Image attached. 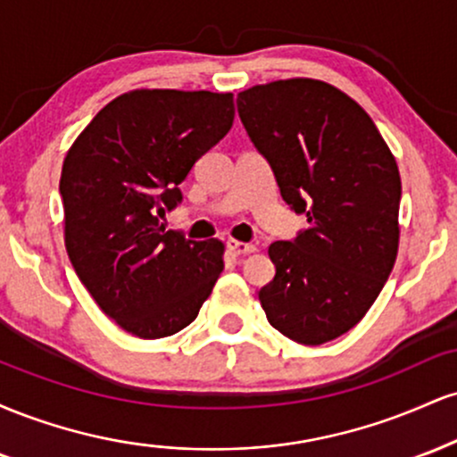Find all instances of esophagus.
<instances>
[{"label": "esophagus", "mask_w": 457, "mask_h": 457, "mask_svg": "<svg viewBox=\"0 0 457 457\" xmlns=\"http://www.w3.org/2000/svg\"><path fill=\"white\" fill-rule=\"evenodd\" d=\"M228 251L234 255V258H238V255H245V253H253L255 251V245H249V243H240V240H228Z\"/></svg>", "instance_id": "34e87169"}]
</instances>
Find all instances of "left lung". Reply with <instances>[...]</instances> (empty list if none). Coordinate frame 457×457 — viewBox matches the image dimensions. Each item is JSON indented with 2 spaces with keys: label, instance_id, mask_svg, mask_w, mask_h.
<instances>
[{
  "label": "left lung",
  "instance_id": "1",
  "mask_svg": "<svg viewBox=\"0 0 457 457\" xmlns=\"http://www.w3.org/2000/svg\"><path fill=\"white\" fill-rule=\"evenodd\" d=\"M236 103L281 197L309 223L295 240L269 246L275 279L260 303L287 339L327 344L363 320L395 264V156L365 109L327 81L279 79Z\"/></svg>",
  "mask_w": 457,
  "mask_h": 457
}]
</instances>
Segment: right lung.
Returning <instances> with one entry per match:
<instances>
[{
	"label": "right lung",
	"mask_w": 457,
	"mask_h": 457,
	"mask_svg": "<svg viewBox=\"0 0 457 457\" xmlns=\"http://www.w3.org/2000/svg\"><path fill=\"white\" fill-rule=\"evenodd\" d=\"M232 122L229 92L141 87L104 104L66 152L68 258L104 316L135 337L188 327L221 275V240H187L159 219Z\"/></svg>",
	"instance_id": "1"
}]
</instances>
